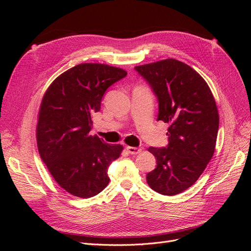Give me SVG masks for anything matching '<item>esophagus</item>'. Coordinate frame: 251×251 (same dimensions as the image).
Listing matches in <instances>:
<instances>
[{
    "label": "esophagus",
    "instance_id": "34e87169",
    "mask_svg": "<svg viewBox=\"0 0 251 251\" xmlns=\"http://www.w3.org/2000/svg\"><path fill=\"white\" fill-rule=\"evenodd\" d=\"M126 150L131 154H137L141 151L140 148H134V147H126Z\"/></svg>",
    "mask_w": 251,
    "mask_h": 251
}]
</instances>
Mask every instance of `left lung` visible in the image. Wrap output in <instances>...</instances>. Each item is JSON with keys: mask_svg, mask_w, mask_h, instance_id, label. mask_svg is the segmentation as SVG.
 <instances>
[{"mask_svg": "<svg viewBox=\"0 0 251 251\" xmlns=\"http://www.w3.org/2000/svg\"><path fill=\"white\" fill-rule=\"evenodd\" d=\"M159 100L157 121L170 124L167 148L149 149L156 167L147 175L150 187L164 195L186 190L212 159L219 130L216 100L204 79L187 64L166 59L136 66Z\"/></svg>", "mask_w": 251, "mask_h": 251, "instance_id": "obj_1", "label": "left lung"}]
</instances>
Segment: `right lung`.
I'll use <instances>...</instances> for the list:
<instances>
[{
    "mask_svg": "<svg viewBox=\"0 0 251 251\" xmlns=\"http://www.w3.org/2000/svg\"><path fill=\"white\" fill-rule=\"evenodd\" d=\"M126 75L105 64H79L58 76L43 98L36 126L38 152L52 178L74 196L89 199L109 184V166L123 147L89 132L105 90Z\"/></svg>",
    "mask_w": 251,
    "mask_h": 251,
    "instance_id": "obj_1",
    "label": "right lung"
}]
</instances>
